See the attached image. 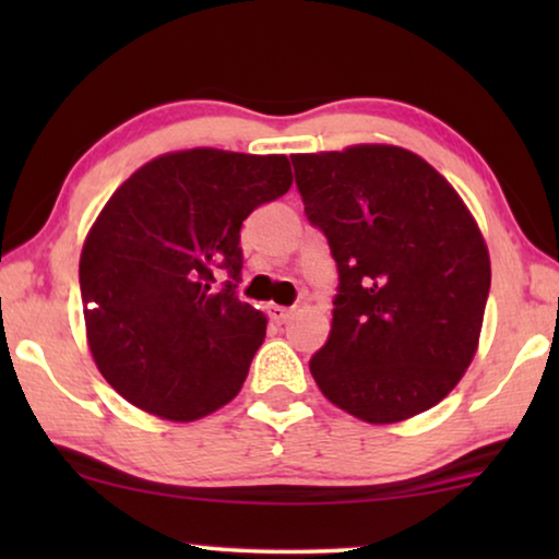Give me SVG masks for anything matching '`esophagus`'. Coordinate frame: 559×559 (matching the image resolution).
Listing matches in <instances>:
<instances>
[{"instance_id": "1", "label": "esophagus", "mask_w": 559, "mask_h": 559, "mask_svg": "<svg viewBox=\"0 0 559 559\" xmlns=\"http://www.w3.org/2000/svg\"><path fill=\"white\" fill-rule=\"evenodd\" d=\"M266 312H270V318H272L274 323H277V325L287 323V320L293 318V310H289V308H282V305H270V308H266Z\"/></svg>"}]
</instances>
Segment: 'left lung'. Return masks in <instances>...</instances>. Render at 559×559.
<instances>
[{"label":"left lung","mask_w":559,"mask_h":559,"mask_svg":"<svg viewBox=\"0 0 559 559\" xmlns=\"http://www.w3.org/2000/svg\"><path fill=\"white\" fill-rule=\"evenodd\" d=\"M293 165L338 264L331 335L310 358L320 392L371 425L435 407L476 356L491 287L468 205L394 144L293 155Z\"/></svg>","instance_id":"obj_1"}]
</instances>
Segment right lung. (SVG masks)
Wrapping results in <instances>:
<instances>
[{
	"label": "right lung",
	"instance_id": "right-lung-1",
	"mask_svg": "<svg viewBox=\"0 0 559 559\" xmlns=\"http://www.w3.org/2000/svg\"><path fill=\"white\" fill-rule=\"evenodd\" d=\"M289 186L285 155L195 147L150 159L114 190L79 274L91 356L127 402L193 423L241 392L266 316L236 297L239 231Z\"/></svg>",
	"mask_w": 559,
	"mask_h": 559
}]
</instances>
